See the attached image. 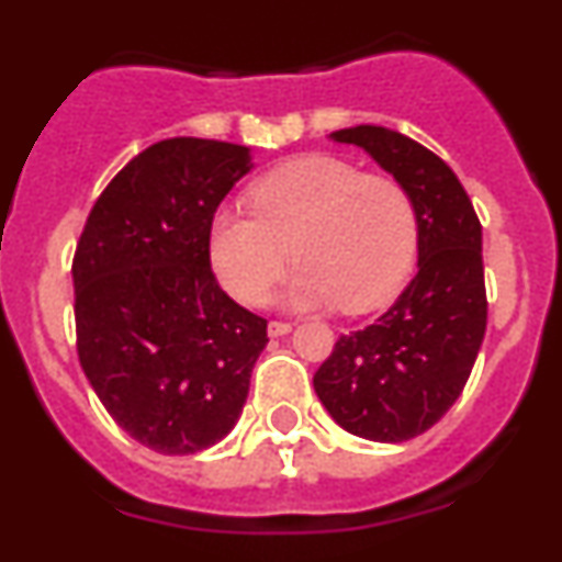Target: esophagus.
I'll return each mask as SVG.
<instances>
[{
	"label": "esophagus",
	"mask_w": 562,
	"mask_h": 562,
	"mask_svg": "<svg viewBox=\"0 0 562 562\" xmlns=\"http://www.w3.org/2000/svg\"><path fill=\"white\" fill-rule=\"evenodd\" d=\"M288 331H291V323H282V321H271V323H269V337H271V339L285 337Z\"/></svg>",
	"instance_id": "esophagus-1"
}]
</instances>
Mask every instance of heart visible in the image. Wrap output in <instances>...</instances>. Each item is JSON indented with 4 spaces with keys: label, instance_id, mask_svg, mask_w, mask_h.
<instances>
[{
    "label": "heart",
    "instance_id": "heart-1",
    "mask_svg": "<svg viewBox=\"0 0 562 562\" xmlns=\"http://www.w3.org/2000/svg\"><path fill=\"white\" fill-rule=\"evenodd\" d=\"M252 214L220 209L209 225V258L225 291L258 304L288 258L296 271L280 291L293 310L370 313L405 282L418 247L416 206L391 176L310 155L266 173L249 192Z\"/></svg>",
    "mask_w": 562,
    "mask_h": 562
}]
</instances>
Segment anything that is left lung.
<instances>
[{
  "label": "left lung",
  "instance_id": "1",
  "mask_svg": "<svg viewBox=\"0 0 562 562\" xmlns=\"http://www.w3.org/2000/svg\"><path fill=\"white\" fill-rule=\"evenodd\" d=\"M328 138L364 149L405 187L418 220V271L389 313L337 339L313 386L345 432L402 443L446 416L484 342L481 223L457 173L407 135L356 124Z\"/></svg>",
  "mask_w": 562,
  "mask_h": 562
}]
</instances>
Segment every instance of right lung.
Here are the masks:
<instances>
[{
    "label": "right lung",
    "instance_id": "add662e5",
    "mask_svg": "<svg viewBox=\"0 0 562 562\" xmlns=\"http://www.w3.org/2000/svg\"><path fill=\"white\" fill-rule=\"evenodd\" d=\"M252 171L247 146L168 138L94 203L72 258L78 359L113 422L157 454L225 438L266 348V321L214 280L209 225Z\"/></svg>",
    "mask_w": 562,
    "mask_h": 562
}]
</instances>
